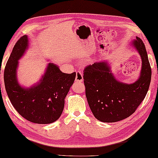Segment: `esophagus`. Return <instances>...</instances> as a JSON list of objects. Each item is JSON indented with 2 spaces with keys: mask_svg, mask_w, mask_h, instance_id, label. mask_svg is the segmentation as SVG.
Instances as JSON below:
<instances>
[{
  "mask_svg": "<svg viewBox=\"0 0 158 158\" xmlns=\"http://www.w3.org/2000/svg\"><path fill=\"white\" fill-rule=\"evenodd\" d=\"M76 81H79V82H82L83 81V75L81 72L80 70H77L76 72V79H75Z\"/></svg>",
  "mask_w": 158,
  "mask_h": 158,
  "instance_id": "obj_1",
  "label": "esophagus"
}]
</instances>
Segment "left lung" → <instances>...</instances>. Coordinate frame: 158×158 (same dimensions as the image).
Segmentation results:
<instances>
[{
    "mask_svg": "<svg viewBox=\"0 0 158 158\" xmlns=\"http://www.w3.org/2000/svg\"><path fill=\"white\" fill-rule=\"evenodd\" d=\"M140 55V76L133 83L118 81L107 61H98L84 69L85 95L92 114L103 123H115L135 112L144 100L149 88L151 69L143 42L136 36L131 42Z\"/></svg>",
    "mask_w": 158,
    "mask_h": 158,
    "instance_id": "left-lung-1",
    "label": "left lung"
}]
</instances>
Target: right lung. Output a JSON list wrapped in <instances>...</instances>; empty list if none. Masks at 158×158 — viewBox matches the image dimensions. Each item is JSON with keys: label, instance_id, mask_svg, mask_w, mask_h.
<instances>
[{"label": "right lung", "instance_id": "add662e5", "mask_svg": "<svg viewBox=\"0 0 158 158\" xmlns=\"http://www.w3.org/2000/svg\"><path fill=\"white\" fill-rule=\"evenodd\" d=\"M29 46L27 35L16 42L4 71L5 89L12 106L30 122L49 124L60 118L64 107V99L75 79L76 73L61 72L57 65L48 63L40 81L25 88L18 81V60Z\"/></svg>", "mask_w": 158, "mask_h": 158}]
</instances>
